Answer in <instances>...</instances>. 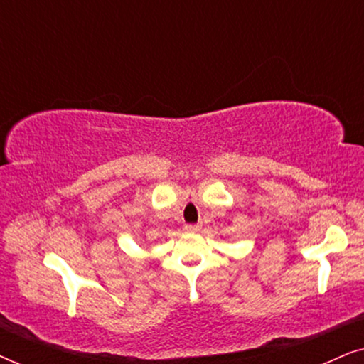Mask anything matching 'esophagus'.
Returning a JSON list of instances; mask_svg holds the SVG:
<instances>
[{"label": "esophagus", "mask_w": 364, "mask_h": 364, "mask_svg": "<svg viewBox=\"0 0 364 364\" xmlns=\"http://www.w3.org/2000/svg\"><path fill=\"white\" fill-rule=\"evenodd\" d=\"M200 228H202V227H200V225H196V223H187V225L183 227V230L193 233V232H198V230H200Z\"/></svg>", "instance_id": "1"}]
</instances>
